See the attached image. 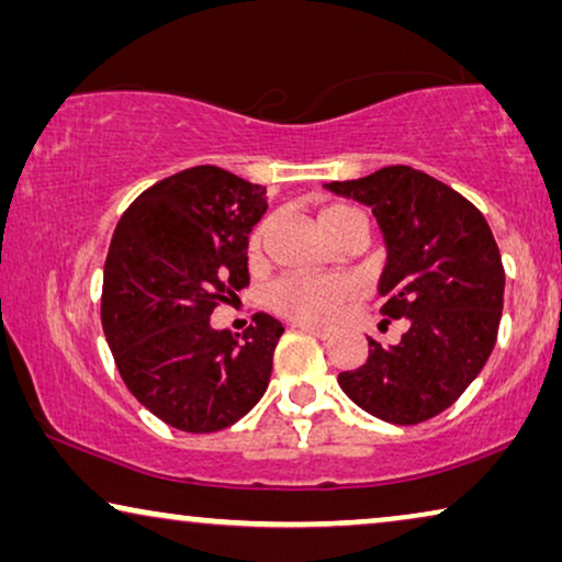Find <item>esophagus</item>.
<instances>
[{
  "instance_id": "esophagus-1",
  "label": "esophagus",
  "mask_w": 562,
  "mask_h": 562,
  "mask_svg": "<svg viewBox=\"0 0 562 562\" xmlns=\"http://www.w3.org/2000/svg\"><path fill=\"white\" fill-rule=\"evenodd\" d=\"M296 327H299V329H304V333L314 335V337H319V340H325V337L333 335V329H327V327H317V325H306V322H299Z\"/></svg>"
}]
</instances>
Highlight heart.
<instances>
[{
	"mask_svg": "<svg viewBox=\"0 0 562 562\" xmlns=\"http://www.w3.org/2000/svg\"><path fill=\"white\" fill-rule=\"evenodd\" d=\"M366 227V217L358 206L352 204H329L319 212L317 227L319 233L333 237L340 233L342 227ZM268 235V222L252 229L248 250L252 258L260 256ZM348 296V283L337 276H289V279L276 281L271 291H268V304L273 312L283 314V317L296 319V322H314V325H325L340 310L342 299Z\"/></svg>",
	"mask_w": 562,
	"mask_h": 562,
	"instance_id": "obj_1",
	"label": "heart"
}]
</instances>
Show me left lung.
<instances>
[{"label":"left lung","instance_id":"8db88e82","mask_svg":"<svg viewBox=\"0 0 562 562\" xmlns=\"http://www.w3.org/2000/svg\"><path fill=\"white\" fill-rule=\"evenodd\" d=\"M325 189L373 212L386 245L381 314L406 319L402 340H368L366 363L337 383L373 417L417 425L448 409L494 350L504 306L496 240L465 196L409 166Z\"/></svg>","mask_w":562,"mask_h":562}]
</instances>
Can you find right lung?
<instances>
[{"instance_id":"1","label":"right lung","mask_w":562,"mask_h":562,"mask_svg":"<svg viewBox=\"0 0 562 562\" xmlns=\"http://www.w3.org/2000/svg\"><path fill=\"white\" fill-rule=\"evenodd\" d=\"M266 206L260 183L194 166L145 189L112 235L106 342L130 394L181 432L235 425L266 394L281 322L258 312L235 337L210 319L248 286V235Z\"/></svg>"}]
</instances>
